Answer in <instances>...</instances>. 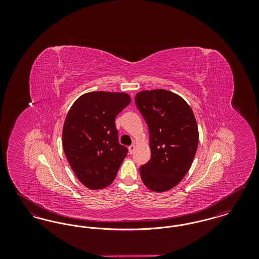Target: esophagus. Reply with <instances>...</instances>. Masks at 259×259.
<instances>
[{"label": "esophagus", "mask_w": 259, "mask_h": 259, "mask_svg": "<svg viewBox=\"0 0 259 259\" xmlns=\"http://www.w3.org/2000/svg\"><path fill=\"white\" fill-rule=\"evenodd\" d=\"M136 145L135 144H133V145H131L130 147H129V152L131 153V154H133L134 153V151H135Z\"/></svg>", "instance_id": "obj_1"}]
</instances>
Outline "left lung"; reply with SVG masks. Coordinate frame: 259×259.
<instances>
[{
    "mask_svg": "<svg viewBox=\"0 0 259 259\" xmlns=\"http://www.w3.org/2000/svg\"><path fill=\"white\" fill-rule=\"evenodd\" d=\"M135 104L148 124L151 150L140 167L142 181L152 191H167L184 179L195 156V116L184 99L164 89L139 92Z\"/></svg>",
    "mask_w": 259,
    "mask_h": 259,
    "instance_id": "8db88e82",
    "label": "left lung"
}]
</instances>
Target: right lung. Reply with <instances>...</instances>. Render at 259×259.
I'll list each match as a JSON object with an SVG mask.
<instances>
[{
  "label": "right lung",
  "instance_id": "obj_1",
  "mask_svg": "<svg viewBox=\"0 0 259 259\" xmlns=\"http://www.w3.org/2000/svg\"><path fill=\"white\" fill-rule=\"evenodd\" d=\"M131 102L126 93L90 92L77 99L63 127V148L76 178L90 189L111 185L127 156L115 117Z\"/></svg>",
  "mask_w": 259,
  "mask_h": 259
}]
</instances>
